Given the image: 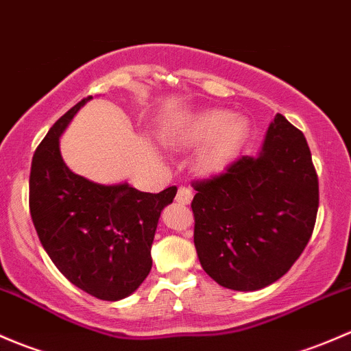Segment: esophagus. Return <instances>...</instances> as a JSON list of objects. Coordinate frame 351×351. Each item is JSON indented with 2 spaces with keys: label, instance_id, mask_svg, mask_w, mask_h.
Listing matches in <instances>:
<instances>
[{
  "label": "esophagus",
  "instance_id": "34e87169",
  "mask_svg": "<svg viewBox=\"0 0 351 351\" xmlns=\"http://www.w3.org/2000/svg\"><path fill=\"white\" fill-rule=\"evenodd\" d=\"M176 201L179 202V204H189V202L193 201V191L187 189V187H179Z\"/></svg>",
  "mask_w": 351,
  "mask_h": 351
}]
</instances>
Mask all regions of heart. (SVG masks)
<instances>
[{
  "label": "heart",
  "mask_w": 351,
  "mask_h": 351,
  "mask_svg": "<svg viewBox=\"0 0 351 351\" xmlns=\"http://www.w3.org/2000/svg\"><path fill=\"white\" fill-rule=\"evenodd\" d=\"M248 121L225 110H204L193 114L171 136L179 147H202L197 169L202 174H216L228 167L247 140Z\"/></svg>",
  "instance_id": "1"
}]
</instances>
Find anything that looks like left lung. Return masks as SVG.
I'll return each mask as SVG.
<instances>
[{
  "instance_id": "1",
  "label": "left lung",
  "mask_w": 351,
  "mask_h": 351,
  "mask_svg": "<svg viewBox=\"0 0 351 351\" xmlns=\"http://www.w3.org/2000/svg\"><path fill=\"white\" fill-rule=\"evenodd\" d=\"M193 187L197 256L226 289L258 291L279 280L313 234L316 169L302 132L282 114L270 123L256 157L243 155Z\"/></svg>"
}]
</instances>
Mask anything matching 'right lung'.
Instances as JSON below:
<instances>
[{
    "mask_svg": "<svg viewBox=\"0 0 351 351\" xmlns=\"http://www.w3.org/2000/svg\"><path fill=\"white\" fill-rule=\"evenodd\" d=\"M89 99L53 123L35 150L30 215L42 247L67 280L97 299L120 301L149 276L158 218L177 187L152 194L74 174L60 155L59 138Z\"/></svg>",
    "mask_w": 351,
    "mask_h": 351,
    "instance_id": "1",
    "label": "right lung"
}]
</instances>
